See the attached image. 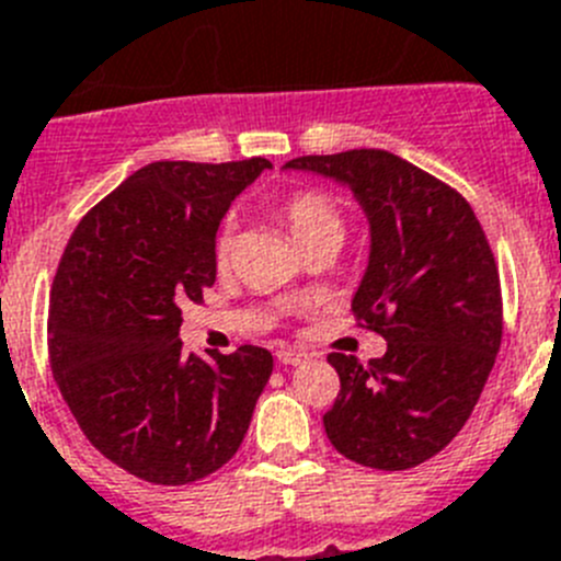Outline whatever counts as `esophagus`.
Instances as JSON below:
<instances>
[{"mask_svg":"<svg viewBox=\"0 0 561 561\" xmlns=\"http://www.w3.org/2000/svg\"><path fill=\"white\" fill-rule=\"evenodd\" d=\"M277 359L284 362V365H304V362L309 359V354L297 348H280L277 351Z\"/></svg>","mask_w":561,"mask_h":561,"instance_id":"1","label":"esophagus"}]
</instances>
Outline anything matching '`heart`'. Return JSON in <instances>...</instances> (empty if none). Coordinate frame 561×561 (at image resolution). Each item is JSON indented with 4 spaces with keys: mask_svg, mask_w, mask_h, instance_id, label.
Returning a JSON list of instances; mask_svg holds the SVG:
<instances>
[{
    "mask_svg": "<svg viewBox=\"0 0 561 561\" xmlns=\"http://www.w3.org/2000/svg\"><path fill=\"white\" fill-rule=\"evenodd\" d=\"M280 216H284L291 238L300 247L311 244L317 238H340L342 241V236H345V221H342L336 205L317 191L295 193L284 205ZM227 257H230V232H225L216 244V261L225 266Z\"/></svg>",
    "mask_w": 561,
    "mask_h": 561,
    "instance_id": "heart-1",
    "label": "heart"
}]
</instances>
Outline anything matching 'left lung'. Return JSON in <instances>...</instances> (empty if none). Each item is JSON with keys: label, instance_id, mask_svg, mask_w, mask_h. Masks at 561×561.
I'll return each mask as SVG.
<instances>
[{"label": "left lung", "instance_id": "8db88e82", "mask_svg": "<svg viewBox=\"0 0 561 561\" xmlns=\"http://www.w3.org/2000/svg\"><path fill=\"white\" fill-rule=\"evenodd\" d=\"M284 168L351 187L370 227L351 309L388 351L370 362L329 354L340 393L325 435L354 463L413 469L460 433L494 368L503 297L492 247L458 191L390 151L297 157Z\"/></svg>", "mask_w": 561, "mask_h": 561}]
</instances>
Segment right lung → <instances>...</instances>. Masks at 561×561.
<instances>
[{
    "mask_svg": "<svg viewBox=\"0 0 561 561\" xmlns=\"http://www.w3.org/2000/svg\"><path fill=\"white\" fill-rule=\"evenodd\" d=\"M264 157L151 162L76 227L49 291V365L89 444L157 485L202 480L238 453L272 354L202 359L180 340L182 304L216 284V230Z\"/></svg>",
    "mask_w": 561,
    "mask_h": 561,
    "instance_id": "1",
    "label": "right lung"
}]
</instances>
